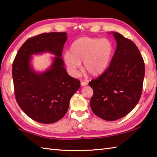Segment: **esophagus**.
<instances>
[{"label":"esophagus","instance_id":"34e87169","mask_svg":"<svg viewBox=\"0 0 157 157\" xmlns=\"http://www.w3.org/2000/svg\"><path fill=\"white\" fill-rule=\"evenodd\" d=\"M81 85L82 86H86V85H88V82H87V81H82L81 82Z\"/></svg>","mask_w":157,"mask_h":157}]
</instances>
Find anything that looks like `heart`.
<instances>
[{
    "label": "heart",
    "instance_id": "1",
    "mask_svg": "<svg viewBox=\"0 0 157 157\" xmlns=\"http://www.w3.org/2000/svg\"><path fill=\"white\" fill-rule=\"evenodd\" d=\"M114 52V47L108 39L81 37L71 44L70 53L64 54V60L71 72L76 73L83 62V68L93 76L107 70Z\"/></svg>",
    "mask_w": 157,
    "mask_h": 157
}]
</instances>
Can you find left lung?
<instances>
[{
    "label": "left lung",
    "mask_w": 157,
    "mask_h": 157,
    "mask_svg": "<svg viewBox=\"0 0 157 157\" xmlns=\"http://www.w3.org/2000/svg\"><path fill=\"white\" fill-rule=\"evenodd\" d=\"M113 34L117 46L110 64L89 83L94 90L90 100L93 112L108 121L123 118L136 107L145 75L144 61L136 44L120 33Z\"/></svg>",
    "instance_id": "1"
}]
</instances>
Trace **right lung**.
Returning <instances> with one entry per match:
<instances>
[{"instance_id":"add662e5","label":"right lung","mask_w":157,"mask_h":157,"mask_svg":"<svg viewBox=\"0 0 157 157\" xmlns=\"http://www.w3.org/2000/svg\"><path fill=\"white\" fill-rule=\"evenodd\" d=\"M66 33H43L31 37L18 50L12 64L14 94L26 115L40 123H54L65 116L73 95L80 86L63 67L62 50ZM48 52L56 57L51 67L36 73L30 65L31 55Z\"/></svg>"}]
</instances>
